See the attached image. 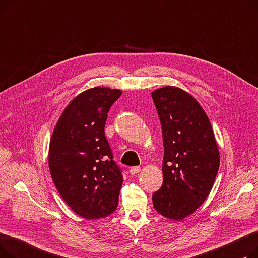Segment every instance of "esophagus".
I'll use <instances>...</instances> for the list:
<instances>
[{
  "label": "esophagus",
  "instance_id": "1",
  "mask_svg": "<svg viewBox=\"0 0 258 258\" xmlns=\"http://www.w3.org/2000/svg\"><path fill=\"white\" fill-rule=\"evenodd\" d=\"M140 170H141V167H140V166H134V167H131L130 172H131L132 174H135V173H138Z\"/></svg>",
  "mask_w": 258,
  "mask_h": 258
}]
</instances>
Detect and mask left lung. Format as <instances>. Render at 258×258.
<instances>
[{"label": "left lung", "instance_id": "8db88e82", "mask_svg": "<svg viewBox=\"0 0 258 258\" xmlns=\"http://www.w3.org/2000/svg\"><path fill=\"white\" fill-rule=\"evenodd\" d=\"M162 126L163 184L153 195L155 209L181 221L208 197L220 167L210 121L187 92L164 87L152 93Z\"/></svg>", "mask_w": 258, "mask_h": 258}]
</instances>
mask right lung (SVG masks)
Returning <instances> with one entry per match:
<instances>
[{
  "label": "right lung",
  "instance_id": "right-lung-1",
  "mask_svg": "<svg viewBox=\"0 0 258 258\" xmlns=\"http://www.w3.org/2000/svg\"><path fill=\"white\" fill-rule=\"evenodd\" d=\"M121 94L103 87L79 94L64 108L50 141L52 180L70 208L88 220L104 218L118 206L123 177L104 126Z\"/></svg>",
  "mask_w": 258,
  "mask_h": 258
}]
</instances>
